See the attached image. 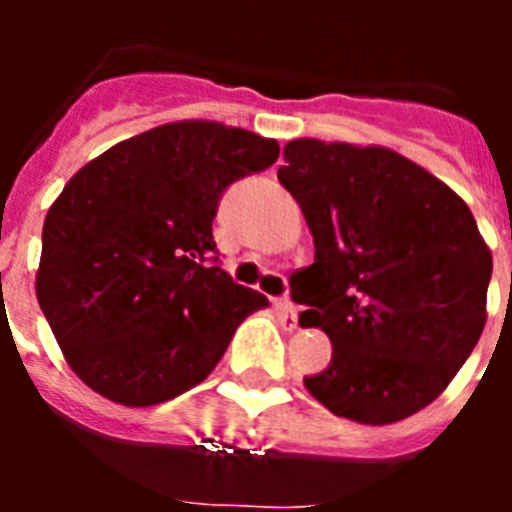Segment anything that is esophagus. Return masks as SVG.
Returning a JSON list of instances; mask_svg holds the SVG:
<instances>
[{
	"instance_id": "esophagus-1",
	"label": "esophagus",
	"mask_w": 512,
	"mask_h": 512,
	"mask_svg": "<svg viewBox=\"0 0 512 512\" xmlns=\"http://www.w3.org/2000/svg\"><path fill=\"white\" fill-rule=\"evenodd\" d=\"M277 307V315H279V323H282L284 330H295L297 328V310L295 305H289L287 300H277L274 302Z\"/></svg>"
}]
</instances>
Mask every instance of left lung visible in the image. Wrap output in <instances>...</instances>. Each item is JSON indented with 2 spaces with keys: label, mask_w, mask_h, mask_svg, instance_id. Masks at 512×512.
<instances>
[{
  "label": "left lung",
  "mask_w": 512,
  "mask_h": 512,
  "mask_svg": "<svg viewBox=\"0 0 512 512\" xmlns=\"http://www.w3.org/2000/svg\"><path fill=\"white\" fill-rule=\"evenodd\" d=\"M277 176L315 243L300 271L302 325L330 364L305 387L333 415L387 425L431 405L477 346L492 253L459 194L387 148L284 146Z\"/></svg>",
  "instance_id": "obj_1"
}]
</instances>
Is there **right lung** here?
<instances>
[{
    "label": "right lung",
    "mask_w": 512,
    "mask_h": 512,
    "mask_svg": "<svg viewBox=\"0 0 512 512\" xmlns=\"http://www.w3.org/2000/svg\"><path fill=\"white\" fill-rule=\"evenodd\" d=\"M277 140L171 122L76 171L45 215L40 310L81 382L128 408L192 390L266 297L220 269L225 189L269 169Z\"/></svg>",
    "instance_id": "1"
}]
</instances>
